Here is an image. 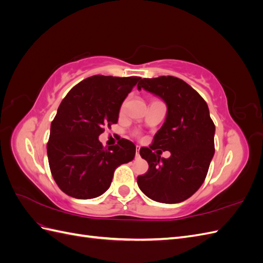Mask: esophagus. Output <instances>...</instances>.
Wrapping results in <instances>:
<instances>
[{"label": "esophagus", "instance_id": "1", "mask_svg": "<svg viewBox=\"0 0 263 263\" xmlns=\"http://www.w3.org/2000/svg\"><path fill=\"white\" fill-rule=\"evenodd\" d=\"M139 149H140L139 147L136 148V157H139Z\"/></svg>", "mask_w": 263, "mask_h": 263}]
</instances>
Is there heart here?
Masks as SVG:
<instances>
[{
	"label": "heart",
	"mask_w": 263,
	"mask_h": 263,
	"mask_svg": "<svg viewBox=\"0 0 263 263\" xmlns=\"http://www.w3.org/2000/svg\"><path fill=\"white\" fill-rule=\"evenodd\" d=\"M125 104H126V102H124V103H123V105H122V108H121V110H123V109H124V107H125Z\"/></svg>",
	"instance_id": "heart-1"
}]
</instances>
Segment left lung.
Masks as SVG:
<instances>
[{"mask_svg": "<svg viewBox=\"0 0 263 263\" xmlns=\"http://www.w3.org/2000/svg\"><path fill=\"white\" fill-rule=\"evenodd\" d=\"M137 87L161 98L168 108L153 145L140 148L149 169L137 178L138 186L156 202L185 201L203 184L215 153L209 106L192 86L176 77L141 79ZM156 148L169 149L172 156L161 158L153 153Z\"/></svg>", "mask_w": 263, "mask_h": 263, "instance_id": "obj_1", "label": "left lung"}]
</instances>
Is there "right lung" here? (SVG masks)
<instances>
[{
  "mask_svg": "<svg viewBox=\"0 0 263 263\" xmlns=\"http://www.w3.org/2000/svg\"><path fill=\"white\" fill-rule=\"evenodd\" d=\"M140 79L93 76L73 86L60 103L47 155L52 178L67 195L80 200L102 195L117 166L134 159L132 141L122 138L104 148L99 136L117 123L122 103Z\"/></svg>",
  "mask_w": 263,
  "mask_h": 263,
  "instance_id": "add662e5",
  "label": "right lung"
}]
</instances>
